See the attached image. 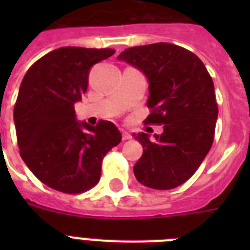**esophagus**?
I'll return each instance as SVG.
<instances>
[{
  "label": "esophagus",
  "mask_w": 250,
  "mask_h": 250,
  "mask_svg": "<svg viewBox=\"0 0 250 250\" xmlns=\"http://www.w3.org/2000/svg\"><path fill=\"white\" fill-rule=\"evenodd\" d=\"M122 139L123 140H129V139H132V135L127 132V131H125V129H122Z\"/></svg>",
  "instance_id": "1"
}]
</instances>
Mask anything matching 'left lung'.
Masks as SVG:
<instances>
[{"label": "left lung", "instance_id": "8db88e82", "mask_svg": "<svg viewBox=\"0 0 250 250\" xmlns=\"http://www.w3.org/2000/svg\"><path fill=\"white\" fill-rule=\"evenodd\" d=\"M118 60L146 75L150 114L144 123L164 125L153 141L145 132L133 133L144 148L135 176L153 189L182 186L213 145L218 105L211 76L196 54L168 42L125 49Z\"/></svg>", "mask_w": 250, "mask_h": 250}]
</instances>
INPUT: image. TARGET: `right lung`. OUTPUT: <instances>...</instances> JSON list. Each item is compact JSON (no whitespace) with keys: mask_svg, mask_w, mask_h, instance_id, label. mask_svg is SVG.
Returning a JSON list of instances; mask_svg holds the SVG:
<instances>
[{"mask_svg":"<svg viewBox=\"0 0 250 250\" xmlns=\"http://www.w3.org/2000/svg\"><path fill=\"white\" fill-rule=\"evenodd\" d=\"M114 53L109 48L56 49L37 60L21 80L14 106L19 152L33 175L53 189L78 194L93 188L104 157L121 143L114 123H79L74 107L86 92L90 67Z\"/></svg>","mask_w":250,"mask_h":250,"instance_id":"add662e5","label":"right lung"}]
</instances>
